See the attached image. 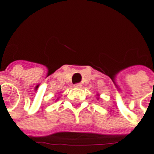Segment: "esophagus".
Returning a JSON list of instances; mask_svg holds the SVG:
<instances>
[{
	"mask_svg": "<svg viewBox=\"0 0 154 154\" xmlns=\"http://www.w3.org/2000/svg\"><path fill=\"white\" fill-rule=\"evenodd\" d=\"M82 87V85L81 83H76L74 85V87H76V88H81Z\"/></svg>",
	"mask_w": 154,
	"mask_h": 154,
	"instance_id": "esophagus-1",
	"label": "esophagus"
}]
</instances>
